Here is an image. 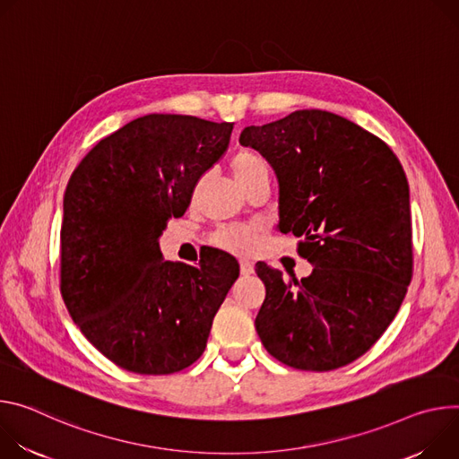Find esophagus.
Wrapping results in <instances>:
<instances>
[{
  "mask_svg": "<svg viewBox=\"0 0 459 459\" xmlns=\"http://www.w3.org/2000/svg\"><path fill=\"white\" fill-rule=\"evenodd\" d=\"M253 272H255V266H253L251 261H240V273L242 275H251Z\"/></svg>",
  "mask_w": 459,
  "mask_h": 459,
  "instance_id": "esophagus-1",
  "label": "esophagus"
}]
</instances>
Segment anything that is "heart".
<instances>
[{
    "label": "heart",
    "mask_w": 459,
    "mask_h": 459,
    "mask_svg": "<svg viewBox=\"0 0 459 459\" xmlns=\"http://www.w3.org/2000/svg\"><path fill=\"white\" fill-rule=\"evenodd\" d=\"M230 166H231V171H233L237 182L242 187L259 180V178L270 177L268 160L261 155V152L253 151V149H238L233 155ZM259 238H261L259 226L235 224V226H226V228L219 230L213 235V244L221 249L238 253V255H246V253H251L253 249H255Z\"/></svg>",
    "instance_id": "1"
}]
</instances>
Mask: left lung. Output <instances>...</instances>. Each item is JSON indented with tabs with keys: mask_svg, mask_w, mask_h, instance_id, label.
Returning a JSON list of instances; mask_svg holds the SVG:
<instances>
[{
	"mask_svg": "<svg viewBox=\"0 0 459 459\" xmlns=\"http://www.w3.org/2000/svg\"><path fill=\"white\" fill-rule=\"evenodd\" d=\"M238 142L279 180V230L300 237L314 272L300 281L259 263L266 299L255 319L273 358L326 372L367 353L394 321L412 279L406 175L376 134L339 115L302 109L249 126Z\"/></svg>",
	"mask_w": 459,
	"mask_h": 459,
	"instance_id": "left-lung-1",
	"label": "left lung"
}]
</instances>
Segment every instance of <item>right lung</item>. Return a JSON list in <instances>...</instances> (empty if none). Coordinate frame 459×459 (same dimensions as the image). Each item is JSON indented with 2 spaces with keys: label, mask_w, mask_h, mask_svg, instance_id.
<instances>
[{
  "label": "right lung",
  "mask_w": 459,
  "mask_h": 459,
  "mask_svg": "<svg viewBox=\"0 0 459 459\" xmlns=\"http://www.w3.org/2000/svg\"><path fill=\"white\" fill-rule=\"evenodd\" d=\"M231 131L230 122L145 115L101 138L71 175L60 291L85 339L124 370L166 376L193 365L238 277L226 251L189 266L162 261L159 247Z\"/></svg>",
  "instance_id": "1"
}]
</instances>
